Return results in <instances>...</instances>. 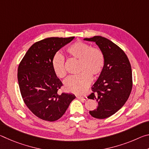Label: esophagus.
Listing matches in <instances>:
<instances>
[{
    "mask_svg": "<svg viewBox=\"0 0 149 149\" xmlns=\"http://www.w3.org/2000/svg\"><path fill=\"white\" fill-rule=\"evenodd\" d=\"M77 98L78 99H81V100H87V97L86 96H84V97H82V96H77Z\"/></svg>",
    "mask_w": 149,
    "mask_h": 149,
    "instance_id": "obj_1",
    "label": "esophagus"
}]
</instances>
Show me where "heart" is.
<instances>
[{"label":"heart","mask_w":149,"mask_h":149,"mask_svg":"<svg viewBox=\"0 0 149 149\" xmlns=\"http://www.w3.org/2000/svg\"><path fill=\"white\" fill-rule=\"evenodd\" d=\"M67 52L70 56L79 60L77 75H70L64 81V86L67 91L82 94L92 80L91 74H99L104 68V57L102 51L84 42L78 41L68 48ZM52 68L59 77H64L65 72L64 57L60 52H56L52 60Z\"/></svg>","instance_id":"heart-1"}]
</instances>
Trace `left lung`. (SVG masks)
Returning <instances> with one entry per match:
<instances>
[{
  "label": "left lung",
  "mask_w": 149,
  "mask_h": 149,
  "mask_svg": "<svg viewBox=\"0 0 149 149\" xmlns=\"http://www.w3.org/2000/svg\"><path fill=\"white\" fill-rule=\"evenodd\" d=\"M84 40L95 42L104 54V68L88 99L98 102L97 108L89 114L104 119L118 112L129 98L132 89V67L125 52L109 39L94 36Z\"/></svg>",
  "instance_id": "1"
}]
</instances>
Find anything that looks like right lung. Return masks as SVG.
Masks as SVG:
<instances>
[{"instance_id":"right-lung-1","label":"right lung","mask_w":149,"mask_h":149,"mask_svg":"<svg viewBox=\"0 0 149 149\" xmlns=\"http://www.w3.org/2000/svg\"><path fill=\"white\" fill-rule=\"evenodd\" d=\"M74 39V37H50L36 42L27 50L18 66L17 80L25 104L43 120H58L75 99L71 93L58 94L62 83L52 65L54 55Z\"/></svg>"}]
</instances>
